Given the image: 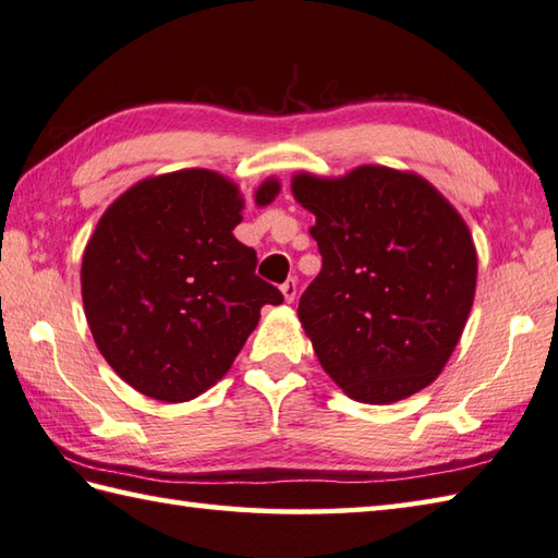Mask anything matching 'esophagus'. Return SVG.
Instances as JSON below:
<instances>
[{"mask_svg": "<svg viewBox=\"0 0 558 558\" xmlns=\"http://www.w3.org/2000/svg\"><path fill=\"white\" fill-rule=\"evenodd\" d=\"M295 291H299V287H295V279L293 277L281 283V293H283V299H287V303H293Z\"/></svg>", "mask_w": 558, "mask_h": 558, "instance_id": "34e87169", "label": "esophagus"}]
</instances>
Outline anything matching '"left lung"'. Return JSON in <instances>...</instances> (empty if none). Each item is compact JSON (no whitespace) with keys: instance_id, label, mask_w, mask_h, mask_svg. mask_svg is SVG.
<instances>
[{"instance_id":"1","label":"left lung","mask_w":558,"mask_h":558,"mask_svg":"<svg viewBox=\"0 0 558 558\" xmlns=\"http://www.w3.org/2000/svg\"><path fill=\"white\" fill-rule=\"evenodd\" d=\"M291 192L315 214L323 269L303 291L299 317L325 373L368 404L424 390L472 311L468 223L428 180L385 166L342 178L299 173Z\"/></svg>"}]
</instances>
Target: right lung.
<instances>
[{
    "mask_svg": "<svg viewBox=\"0 0 558 558\" xmlns=\"http://www.w3.org/2000/svg\"><path fill=\"white\" fill-rule=\"evenodd\" d=\"M279 180L255 190L275 202ZM245 202L207 168L140 180L100 216L82 259L84 313L100 354L136 392L187 402L231 368L279 305L277 287L255 275L253 247L235 241Z\"/></svg>",
    "mask_w": 558,
    "mask_h": 558,
    "instance_id": "obj_1",
    "label": "right lung"
}]
</instances>
